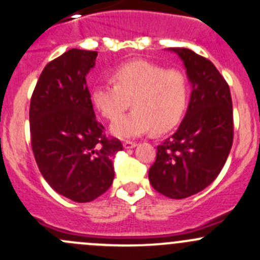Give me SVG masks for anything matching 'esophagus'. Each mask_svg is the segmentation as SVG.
I'll list each match as a JSON object with an SVG mask.
<instances>
[{"label":"esophagus","instance_id":"obj_1","mask_svg":"<svg viewBox=\"0 0 260 260\" xmlns=\"http://www.w3.org/2000/svg\"><path fill=\"white\" fill-rule=\"evenodd\" d=\"M135 147H137V143H136V142L125 141L124 143H123V148L124 149H132V148H135Z\"/></svg>","mask_w":260,"mask_h":260}]
</instances>
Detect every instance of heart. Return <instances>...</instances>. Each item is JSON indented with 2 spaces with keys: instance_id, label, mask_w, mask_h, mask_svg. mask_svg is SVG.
I'll list each match as a JSON object with an SVG mask.
<instances>
[{
  "instance_id": "heart-1",
  "label": "heart",
  "mask_w": 260,
  "mask_h": 260,
  "mask_svg": "<svg viewBox=\"0 0 260 260\" xmlns=\"http://www.w3.org/2000/svg\"><path fill=\"white\" fill-rule=\"evenodd\" d=\"M113 83H95L89 92L93 108L108 121H115L133 100L135 111L111 125L117 138L132 139L171 129L184 114L189 100V80L178 68H166L147 61L118 66Z\"/></svg>"
}]
</instances>
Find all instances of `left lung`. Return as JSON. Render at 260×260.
Returning a JSON list of instances; mask_svg holds the SVG:
<instances>
[{
    "instance_id": "obj_1",
    "label": "left lung",
    "mask_w": 260,
    "mask_h": 260,
    "mask_svg": "<svg viewBox=\"0 0 260 260\" xmlns=\"http://www.w3.org/2000/svg\"><path fill=\"white\" fill-rule=\"evenodd\" d=\"M168 50L182 59L192 93L178 129L157 147L148 178L160 194L182 199L222 171L233 144V107L228 83L209 59L188 48Z\"/></svg>"
}]
</instances>
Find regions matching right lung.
<instances>
[{"label": "right lung", "mask_w": 260, "mask_h": 260, "mask_svg": "<svg viewBox=\"0 0 260 260\" xmlns=\"http://www.w3.org/2000/svg\"><path fill=\"white\" fill-rule=\"evenodd\" d=\"M95 51L72 48L45 67L29 105L32 151L41 174L58 194L87 203L114 178L122 143L108 139L95 119L86 77Z\"/></svg>", "instance_id": "obj_1"}]
</instances>
